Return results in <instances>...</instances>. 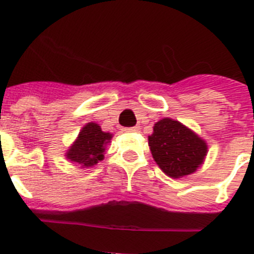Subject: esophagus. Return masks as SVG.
Returning a JSON list of instances; mask_svg holds the SVG:
<instances>
[{"instance_id":"1","label":"esophagus","mask_w":254,"mask_h":254,"mask_svg":"<svg viewBox=\"0 0 254 254\" xmlns=\"http://www.w3.org/2000/svg\"><path fill=\"white\" fill-rule=\"evenodd\" d=\"M126 132H138L140 131V127L138 126H134V127H126Z\"/></svg>"}]
</instances>
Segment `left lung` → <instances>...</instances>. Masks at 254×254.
<instances>
[{
  "label": "left lung",
  "instance_id": "8db88e82",
  "mask_svg": "<svg viewBox=\"0 0 254 254\" xmlns=\"http://www.w3.org/2000/svg\"><path fill=\"white\" fill-rule=\"evenodd\" d=\"M152 158L172 178H182L196 172L207 154L206 141L178 121L163 118L155 123L149 136Z\"/></svg>",
  "mask_w": 254,
  "mask_h": 254
}]
</instances>
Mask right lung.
Wrapping results in <instances>:
<instances>
[{
    "label": "right lung",
    "mask_w": 254,
    "mask_h": 254,
    "mask_svg": "<svg viewBox=\"0 0 254 254\" xmlns=\"http://www.w3.org/2000/svg\"><path fill=\"white\" fill-rule=\"evenodd\" d=\"M113 134L103 132L99 125L89 122L82 127L75 142L66 152V158L77 163L81 168L94 167L104 159L105 146L111 142Z\"/></svg>",
    "instance_id": "add662e5"
}]
</instances>
